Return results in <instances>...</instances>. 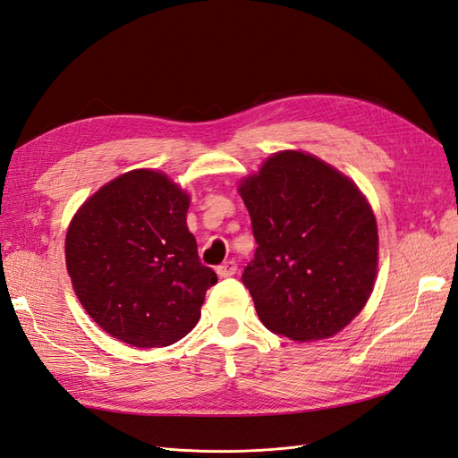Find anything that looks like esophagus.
Segmentation results:
<instances>
[{"mask_svg":"<svg viewBox=\"0 0 458 458\" xmlns=\"http://www.w3.org/2000/svg\"><path fill=\"white\" fill-rule=\"evenodd\" d=\"M216 271H217L219 276H224V279H225V276H233L234 273H237V263H234L233 259L224 261V263H221V266H217Z\"/></svg>","mask_w":458,"mask_h":458,"instance_id":"34e87169","label":"esophagus"}]
</instances>
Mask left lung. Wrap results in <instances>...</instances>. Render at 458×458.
I'll return each instance as SVG.
<instances>
[{
    "mask_svg": "<svg viewBox=\"0 0 458 458\" xmlns=\"http://www.w3.org/2000/svg\"><path fill=\"white\" fill-rule=\"evenodd\" d=\"M258 242L242 273L259 321L296 342L335 336L365 308L378 229L352 179L308 152L283 150L239 185Z\"/></svg>",
    "mask_w": 458,
    "mask_h": 458,
    "instance_id": "obj_1",
    "label": "left lung"
}]
</instances>
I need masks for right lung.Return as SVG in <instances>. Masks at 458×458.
<instances>
[{"label":"right lung","instance_id":"right-lung-1","mask_svg":"<svg viewBox=\"0 0 458 458\" xmlns=\"http://www.w3.org/2000/svg\"><path fill=\"white\" fill-rule=\"evenodd\" d=\"M189 195L165 174L133 170L89 197L66 231L74 293L93 321L133 348H164L200 318L217 283L187 229Z\"/></svg>","mask_w":458,"mask_h":458}]
</instances>
